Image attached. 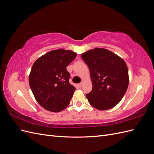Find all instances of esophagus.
<instances>
[{"mask_svg":"<svg viewBox=\"0 0 154 154\" xmlns=\"http://www.w3.org/2000/svg\"><path fill=\"white\" fill-rule=\"evenodd\" d=\"M83 82H81V83H79V84H78V86L80 87H82L83 86Z\"/></svg>","mask_w":154,"mask_h":154,"instance_id":"obj_1","label":"esophagus"}]
</instances>
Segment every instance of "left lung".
I'll list each match as a JSON object with an SVG mask.
<instances>
[{"mask_svg":"<svg viewBox=\"0 0 154 154\" xmlns=\"http://www.w3.org/2000/svg\"><path fill=\"white\" fill-rule=\"evenodd\" d=\"M89 68L92 89L86 94L89 103L97 110L113 108L127 91L129 76L124 60L104 48L90 49L81 54Z\"/></svg>","mask_w":154,"mask_h":154,"instance_id":"left-lung-1","label":"left lung"}]
</instances>
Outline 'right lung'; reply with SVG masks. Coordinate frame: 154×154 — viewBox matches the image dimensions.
<instances>
[{"label":"right lung","mask_w":154,"mask_h":154,"mask_svg":"<svg viewBox=\"0 0 154 154\" xmlns=\"http://www.w3.org/2000/svg\"><path fill=\"white\" fill-rule=\"evenodd\" d=\"M71 50H53L41 56L32 65L29 83L37 102L53 112L69 105L76 88L69 82L66 67L76 57Z\"/></svg>","instance_id":"add662e5"}]
</instances>
